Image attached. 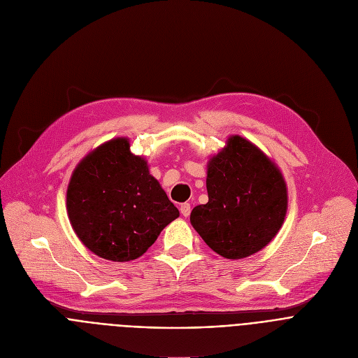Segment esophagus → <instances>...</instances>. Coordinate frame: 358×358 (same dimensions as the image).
Instances as JSON below:
<instances>
[{
  "instance_id": "obj_1",
  "label": "esophagus",
  "mask_w": 358,
  "mask_h": 358,
  "mask_svg": "<svg viewBox=\"0 0 358 358\" xmlns=\"http://www.w3.org/2000/svg\"><path fill=\"white\" fill-rule=\"evenodd\" d=\"M180 211L184 217H188L189 213H192V206H189V203H182L180 207Z\"/></svg>"
}]
</instances>
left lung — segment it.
<instances>
[{
  "label": "left lung",
  "instance_id": "8db88e82",
  "mask_svg": "<svg viewBox=\"0 0 358 358\" xmlns=\"http://www.w3.org/2000/svg\"><path fill=\"white\" fill-rule=\"evenodd\" d=\"M207 164L208 203L193 208L189 222L201 239L226 259L264 249L285 220L287 184L250 141L233 135Z\"/></svg>",
  "mask_w": 358,
  "mask_h": 358
}]
</instances>
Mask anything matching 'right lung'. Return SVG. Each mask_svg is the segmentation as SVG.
Returning <instances> with one entry per match:
<instances>
[{
	"label": "right lung",
	"instance_id": "obj_1",
	"mask_svg": "<svg viewBox=\"0 0 358 358\" xmlns=\"http://www.w3.org/2000/svg\"><path fill=\"white\" fill-rule=\"evenodd\" d=\"M69 220L94 255L128 262L144 255L161 230L180 216L147 161L115 138L86 155L67 187Z\"/></svg>",
	"mask_w": 358,
	"mask_h": 358
}]
</instances>
